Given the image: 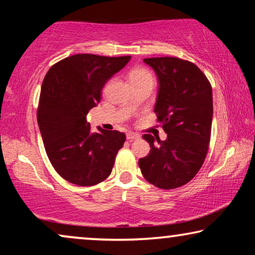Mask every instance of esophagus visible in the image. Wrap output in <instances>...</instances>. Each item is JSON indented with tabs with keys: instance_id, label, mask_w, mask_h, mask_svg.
<instances>
[{
	"instance_id": "obj_1",
	"label": "esophagus",
	"mask_w": 255,
	"mask_h": 255,
	"mask_svg": "<svg viewBox=\"0 0 255 255\" xmlns=\"http://www.w3.org/2000/svg\"><path fill=\"white\" fill-rule=\"evenodd\" d=\"M127 138L128 139V140H135V139L140 138V135H139L138 133H134V132H128Z\"/></svg>"
}]
</instances>
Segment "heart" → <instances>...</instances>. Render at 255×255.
I'll return each instance as SVG.
<instances>
[{
  "label": "heart",
  "mask_w": 255,
  "mask_h": 255,
  "mask_svg": "<svg viewBox=\"0 0 255 255\" xmlns=\"http://www.w3.org/2000/svg\"><path fill=\"white\" fill-rule=\"evenodd\" d=\"M128 80L130 82H140V81H151L154 82V76L148 69L144 67H137L133 68L128 75Z\"/></svg>",
  "instance_id": "obj_1"
}]
</instances>
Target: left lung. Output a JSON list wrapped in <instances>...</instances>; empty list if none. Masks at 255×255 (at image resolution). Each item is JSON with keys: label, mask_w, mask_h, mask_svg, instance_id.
<instances>
[{"label": "left lung", "mask_w": 255, "mask_h": 255, "mask_svg": "<svg viewBox=\"0 0 255 255\" xmlns=\"http://www.w3.org/2000/svg\"><path fill=\"white\" fill-rule=\"evenodd\" d=\"M144 62L158 78L154 113L167 138L142 135L151 151L139 159V168L149 183L174 189L196 175L208 153L214 114L211 85L190 61L163 57Z\"/></svg>", "instance_id": "left-lung-1"}]
</instances>
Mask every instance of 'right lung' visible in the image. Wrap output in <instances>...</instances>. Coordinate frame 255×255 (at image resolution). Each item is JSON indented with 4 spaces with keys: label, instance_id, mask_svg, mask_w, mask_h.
<instances>
[{
    "label": "right lung",
    "instance_id": "obj_1",
    "mask_svg": "<svg viewBox=\"0 0 255 255\" xmlns=\"http://www.w3.org/2000/svg\"><path fill=\"white\" fill-rule=\"evenodd\" d=\"M130 59L75 54L45 75L37 121L52 166L68 182L94 186L110 175L125 133L101 128L92 133L86 116L99 104L106 83Z\"/></svg>",
    "mask_w": 255,
    "mask_h": 255
}]
</instances>
